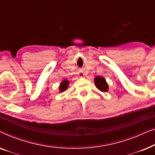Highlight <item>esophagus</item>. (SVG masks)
<instances>
[{"mask_svg":"<svg viewBox=\"0 0 155 155\" xmlns=\"http://www.w3.org/2000/svg\"><path fill=\"white\" fill-rule=\"evenodd\" d=\"M83 74H80V77H83Z\"/></svg>","mask_w":155,"mask_h":155,"instance_id":"34e87169","label":"esophagus"}]
</instances>
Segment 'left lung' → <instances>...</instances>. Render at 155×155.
I'll use <instances>...</instances> for the list:
<instances>
[{
    "label": "left lung",
    "mask_w": 155,
    "mask_h": 155,
    "mask_svg": "<svg viewBox=\"0 0 155 155\" xmlns=\"http://www.w3.org/2000/svg\"><path fill=\"white\" fill-rule=\"evenodd\" d=\"M94 83L96 85L97 88L101 92H108L109 90V86L107 81H106L105 78L101 76H97L94 78Z\"/></svg>",
    "instance_id": "left-lung-1"
}]
</instances>
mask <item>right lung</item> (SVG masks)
<instances>
[{"label":"right lung","instance_id":"right-lung-1","mask_svg":"<svg viewBox=\"0 0 155 155\" xmlns=\"http://www.w3.org/2000/svg\"><path fill=\"white\" fill-rule=\"evenodd\" d=\"M68 84H69L68 80H63L62 82H61L60 84V86H59V90H60V92H64V91L68 87Z\"/></svg>","mask_w":155,"mask_h":155}]
</instances>
